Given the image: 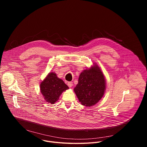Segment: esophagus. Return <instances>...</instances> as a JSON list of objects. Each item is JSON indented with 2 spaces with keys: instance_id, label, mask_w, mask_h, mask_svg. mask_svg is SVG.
Segmentation results:
<instances>
[{
  "instance_id": "1",
  "label": "esophagus",
  "mask_w": 147,
  "mask_h": 147,
  "mask_svg": "<svg viewBox=\"0 0 147 147\" xmlns=\"http://www.w3.org/2000/svg\"><path fill=\"white\" fill-rule=\"evenodd\" d=\"M67 86L69 87H71L73 86V82H67Z\"/></svg>"
}]
</instances>
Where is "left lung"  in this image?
<instances>
[{
    "label": "left lung",
    "mask_w": 147,
    "mask_h": 147,
    "mask_svg": "<svg viewBox=\"0 0 147 147\" xmlns=\"http://www.w3.org/2000/svg\"><path fill=\"white\" fill-rule=\"evenodd\" d=\"M105 90V78L96 64L81 73L78 82L74 88L79 102L87 107L97 103L103 97Z\"/></svg>",
    "instance_id": "1"
}]
</instances>
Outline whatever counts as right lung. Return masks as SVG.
<instances>
[{"label":"right lung","mask_w":147,"mask_h":147,"mask_svg":"<svg viewBox=\"0 0 147 147\" xmlns=\"http://www.w3.org/2000/svg\"><path fill=\"white\" fill-rule=\"evenodd\" d=\"M68 89L69 87L54 72L49 73L40 84L41 94L45 101L51 104L57 101L62 92Z\"/></svg>","instance_id":"right-lung-1"}]
</instances>
